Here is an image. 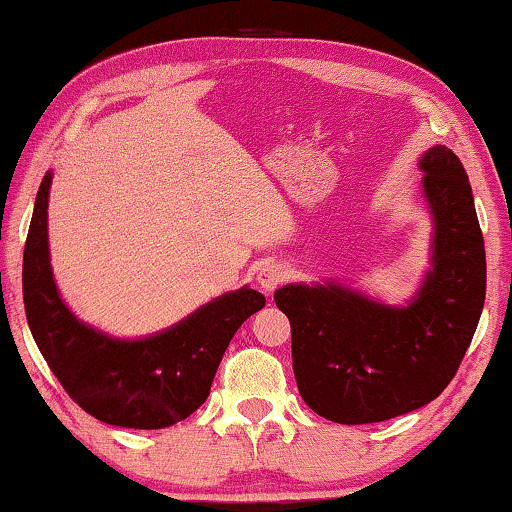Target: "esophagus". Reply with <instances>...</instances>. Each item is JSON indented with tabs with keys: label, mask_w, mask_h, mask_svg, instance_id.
<instances>
[{
	"label": "esophagus",
	"mask_w": 512,
	"mask_h": 512,
	"mask_svg": "<svg viewBox=\"0 0 512 512\" xmlns=\"http://www.w3.org/2000/svg\"><path fill=\"white\" fill-rule=\"evenodd\" d=\"M286 277H288V270H286L284 264L268 262V264H264L262 268H259L257 282H259V286H262V288L266 290V293H273V290H275L279 284L286 282Z\"/></svg>",
	"instance_id": "obj_1"
}]
</instances>
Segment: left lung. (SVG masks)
<instances>
[{"mask_svg":"<svg viewBox=\"0 0 512 512\" xmlns=\"http://www.w3.org/2000/svg\"><path fill=\"white\" fill-rule=\"evenodd\" d=\"M435 217L433 270L406 308L335 284L275 293L293 335L299 395L330 422L375 424L442 395L473 342L486 297V250L459 157L435 146L419 162Z\"/></svg>","mask_w":512,"mask_h":512,"instance_id":"8db88e82","label":"left lung"}]
</instances>
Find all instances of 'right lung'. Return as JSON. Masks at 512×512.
<instances>
[{
  "mask_svg": "<svg viewBox=\"0 0 512 512\" xmlns=\"http://www.w3.org/2000/svg\"><path fill=\"white\" fill-rule=\"evenodd\" d=\"M46 173L24 246V308L30 333L68 397L99 422L166 428L206 402L230 339L266 297L253 288L217 297L155 337L122 342L77 322L48 262Z\"/></svg>",
  "mask_w": 512,
  "mask_h": 512,
  "instance_id": "right-lung-1",
  "label": "right lung"
}]
</instances>
